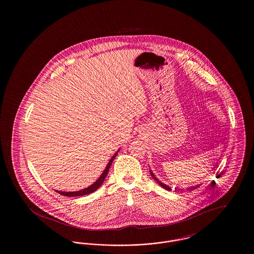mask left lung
I'll return each mask as SVG.
<instances>
[{
    "label": "left lung",
    "instance_id": "obj_1",
    "mask_svg": "<svg viewBox=\"0 0 254 254\" xmlns=\"http://www.w3.org/2000/svg\"><path fill=\"white\" fill-rule=\"evenodd\" d=\"M149 172H150V175H151V177L155 180V181L157 182L158 185H160L163 189H165V190H169V191H171V188L169 187L168 185H166V184H164V183H162V182L160 181L159 179H158L157 177L154 175V173L152 172V170L151 169H149ZM201 185H197V186H192V187H190V188H187V190H193L194 189H197L198 187H200ZM185 190L184 189H177V188H175V190H174V191L175 192H182V191H184Z\"/></svg>",
    "mask_w": 254,
    "mask_h": 254
}]
</instances>
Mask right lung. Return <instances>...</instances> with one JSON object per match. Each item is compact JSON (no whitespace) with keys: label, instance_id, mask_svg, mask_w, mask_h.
<instances>
[{"label":"right lung","instance_id":"right-lung-1","mask_svg":"<svg viewBox=\"0 0 254 254\" xmlns=\"http://www.w3.org/2000/svg\"><path fill=\"white\" fill-rule=\"evenodd\" d=\"M119 151H120V148L114 153V155L109 160V162L108 163L106 169H104V171H103V173L101 174V176L97 179L96 182H94V183H93L92 185H90L89 187L85 188L84 190H78V191H60V190H55V191L58 192V193L62 194V195H64V196H67V197H77V196H83V195H87V194L94 192L95 190H97L102 186V184L105 181V178H106L107 175H108L109 168H110V166H111L113 160L117 156V154H118Z\"/></svg>","mask_w":254,"mask_h":254}]
</instances>
